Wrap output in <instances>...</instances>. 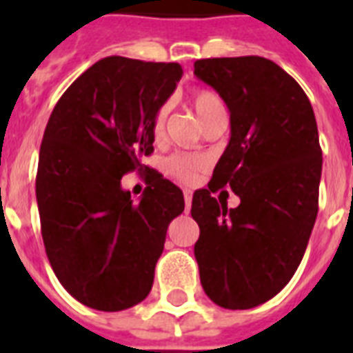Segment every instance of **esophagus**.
Returning a JSON list of instances; mask_svg holds the SVG:
<instances>
[{"label": "esophagus", "mask_w": 353, "mask_h": 353, "mask_svg": "<svg viewBox=\"0 0 353 353\" xmlns=\"http://www.w3.org/2000/svg\"><path fill=\"white\" fill-rule=\"evenodd\" d=\"M183 196H185L187 210H190V205H192V192H190V190H183Z\"/></svg>", "instance_id": "obj_1"}]
</instances>
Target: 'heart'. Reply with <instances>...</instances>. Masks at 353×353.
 <instances>
[{
    "mask_svg": "<svg viewBox=\"0 0 353 353\" xmlns=\"http://www.w3.org/2000/svg\"><path fill=\"white\" fill-rule=\"evenodd\" d=\"M188 102H190V106L194 108V112L198 115L199 122H203L205 119L209 117L210 113H214L216 110H221V108H223L220 97L216 95L214 91L209 90L192 91V95H190ZM165 117V110H159V112L155 113L154 122H152V130H154V135H157V137L163 133ZM203 168L205 161L201 159V157H188V155H176V157H170L168 163H166V170H168V174L183 183H192L194 179H196V176H198Z\"/></svg>",
    "mask_w": 353,
    "mask_h": 353,
    "instance_id": "b5f03b06",
    "label": "heart"
}]
</instances>
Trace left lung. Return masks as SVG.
<instances>
[{
    "mask_svg": "<svg viewBox=\"0 0 353 353\" xmlns=\"http://www.w3.org/2000/svg\"><path fill=\"white\" fill-rule=\"evenodd\" d=\"M194 74L231 113L209 188L192 198L199 280L218 306L249 310L282 291L312 236L323 172L317 121L296 80L268 58H205ZM223 186L241 198L236 210L210 196Z\"/></svg>",
    "mask_w": 353,
    "mask_h": 353,
    "instance_id": "obj_1",
    "label": "left lung"
}]
</instances>
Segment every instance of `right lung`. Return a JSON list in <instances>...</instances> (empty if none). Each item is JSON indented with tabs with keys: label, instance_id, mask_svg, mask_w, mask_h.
Listing matches in <instances>:
<instances>
[{
	"label": "right lung",
	"instance_id": "add662e5",
	"mask_svg": "<svg viewBox=\"0 0 353 353\" xmlns=\"http://www.w3.org/2000/svg\"><path fill=\"white\" fill-rule=\"evenodd\" d=\"M179 63L108 57L60 97L47 122L36 201L47 258L84 306L121 312L148 296L166 229L185 210L181 188L159 172L137 203L121 179L148 170L155 113L179 82Z\"/></svg>",
	"mask_w": 353,
	"mask_h": 353
}]
</instances>
